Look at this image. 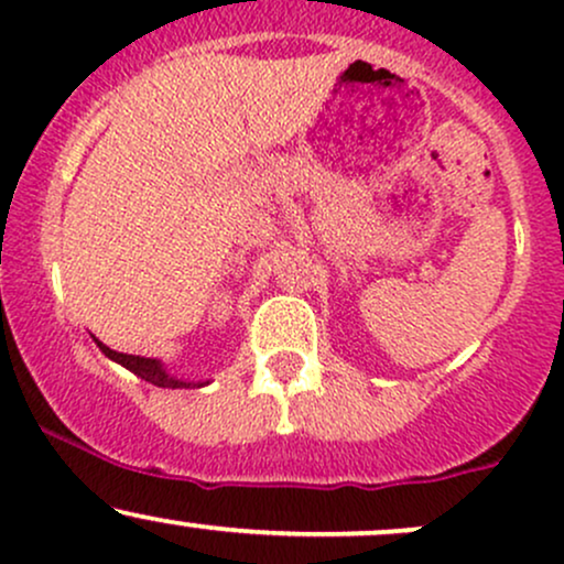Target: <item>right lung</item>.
<instances>
[{"label":"right lung","instance_id":"add662e5","mask_svg":"<svg viewBox=\"0 0 564 564\" xmlns=\"http://www.w3.org/2000/svg\"><path fill=\"white\" fill-rule=\"evenodd\" d=\"M95 345L102 349V355H106V358L116 360V364H119V366L129 368V371H132L134 377L151 381V384H156V387H170V390H191V387L209 384V381H187V379L174 377V373L166 371V366L161 364V360H156V358H140V355L116 352V349L102 345L100 339H95Z\"/></svg>","mask_w":564,"mask_h":564}]
</instances>
